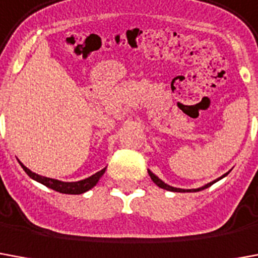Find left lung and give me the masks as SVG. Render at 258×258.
<instances>
[{"instance_id": "1", "label": "left lung", "mask_w": 258, "mask_h": 258, "mask_svg": "<svg viewBox=\"0 0 258 258\" xmlns=\"http://www.w3.org/2000/svg\"><path fill=\"white\" fill-rule=\"evenodd\" d=\"M148 173H149V176H151V179H152V181H154L155 184L158 185V187H160V188H165V190H167V191H173V192H196V191H201V190H204V188H208L210 185H212V184H214V183H217L218 180L223 179V177H225V176H226V174H228V173H229V172L225 173L223 176H221V177H218V179L214 180V181H210V183H207V184L203 185V187H198V188H187V190H185V188H177V187H172V185L166 184V183H165L163 180H160L159 177H158V176H156L155 173L151 172V170H148Z\"/></svg>"}]
</instances>
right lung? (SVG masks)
I'll return each instance as SVG.
<instances>
[{
    "instance_id": "right-lung-1",
    "label": "right lung",
    "mask_w": 258,
    "mask_h": 258,
    "mask_svg": "<svg viewBox=\"0 0 258 258\" xmlns=\"http://www.w3.org/2000/svg\"><path fill=\"white\" fill-rule=\"evenodd\" d=\"M21 166L23 167V170L26 172L30 179L36 180L39 181L43 185H46L48 188L51 190H55V191L62 192V194H82V192L88 191L93 188L95 185L98 184V181L100 180V177L103 176L104 172H106V167L99 170L95 174H92L91 177H86L84 180H78V181H61V180H55V179H50V177H44V176H40L37 173L32 172L30 169L23 165L22 162H19Z\"/></svg>"
}]
</instances>
